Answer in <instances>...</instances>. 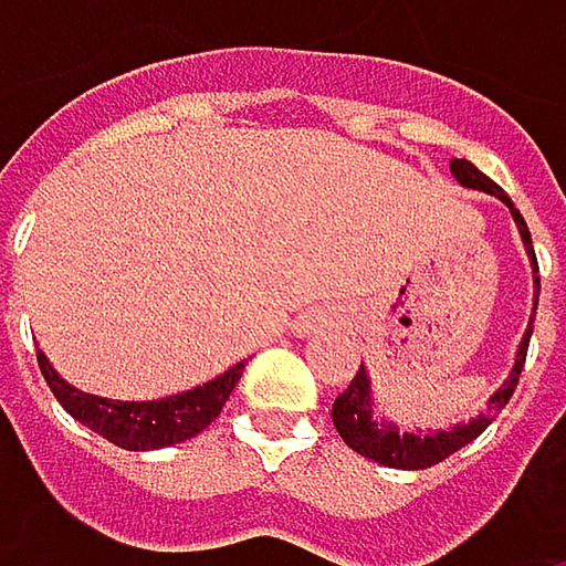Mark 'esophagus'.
<instances>
[{
    "label": "esophagus",
    "mask_w": 566,
    "mask_h": 566,
    "mask_svg": "<svg viewBox=\"0 0 566 566\" xmlns=\"http://www.w3.org/2000/svg\"><path fill=\"white\" fill-rule=\"evenodd\" d=\"M321 324H327V321H321Z\"/></svg>",
    "instance_id": "esophagus-1"
}]
</instances>
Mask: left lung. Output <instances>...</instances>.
<instances>
[{
  "instance_id": "1",
  "label": "left lung",
  "mask_w": 566,
  "mask_h": 566,
  "mask_svg": "<svg viewBox=\"0 0 566 566\" xmlns=\"http://www.w3.org/2000/svg\"><path fill=\"white\" fill-rule=\"evenodd\" d=\"M449 170H452V176H455L462 186L482 189V192H489V196H499V199L511 209L514 226H517L521 242H524V252H527L531 269H534V311H537L541 275H537V259H534V245H531V232H527L524 216L514 209L509 192H505L502 186H495L485 172L475 167V164H469V160H452ZM531 324H534V317L527 321V331H524V337H521V344H517V357H514V367H511L509 380L502 384L499 394L489 399L485 412H479L475 419L459 422V426H452V429H439V432H399L394 422L377 419V416H374L370 377H367V370H364V364H360L357 377L350 380V387H347L344 394L334 399V409H331L340 439H344L354 452H360V455H367V459H374V462H380V465H390V469H409V472H412V469H429V465L449 459L452 452H459L462 446H469L472 439H479V436L492 426V419L505 409V402H509L511 394H514V387H517L524 357H527Z\"/></svg>"
}]
</instances>
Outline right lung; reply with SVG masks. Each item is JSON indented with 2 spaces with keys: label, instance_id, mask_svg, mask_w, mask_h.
I'll return each instance as SVG.
<instances>
[{
  "label": "right lung",
  "instance_id": "add662e5",
  "mask_svg": "<svg viewBox=\"0 0 566 566\" xmlns=\"http://www.w3.org/2000/svg\"><path fill=\"white\" fill-rule=\"evenodd\" d=\"M39 367L57 402L77 422H84L87 429H94L97 436H104L107 442L127 452H150V449H167L176 442H186L196 432H202L222 412L226 399L235 390L245 370V360L196 390L167 396V399H144V402L104 399V396L84 394L64 384L42 350H39Z\"/></svg>",
  "mask_w": 566,
  "mask_h": 566
}]
</instances>
